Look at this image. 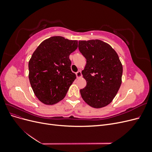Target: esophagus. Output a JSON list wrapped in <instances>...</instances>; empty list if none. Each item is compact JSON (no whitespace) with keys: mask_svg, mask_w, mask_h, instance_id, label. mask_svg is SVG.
<instances>
[{"mask_svg":"<svg viewBox=\"0 0 152 152\" xmlns=\"http://www.w3.org/2000/svg\"><path fill=\"white\" fill-rule=\"evenodd\" d=\"M76 76L77 78H80L82 77V73L80 70L78 71L77 72H76Z\"/></svg>","mask_w":152,"mask_h":152,"instance_id":"1","label":"esophagus"}]
</instances>
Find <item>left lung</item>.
<instances>
[{
	"mask_svg": "<svg viewBox=\"0 0 152 152\" xmlns=\"http://www.w3.org/2000/svg\"><path fill=\"white\" fill-rule=\"evenodd\" d=\"M79 49L86 59L82 73L87 84L80 90L82 99L99 108L111 103L122 83L123 68L118 54L100 40H80Z\"/></svg>",
	"mask_w": 152,
	"mask_h": 152,
	"instance_id": "8db88e82",
	"label": "left lung"
}]
</instances>
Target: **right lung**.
<instances>
[{
  "instance_id": "obj_1",
  "label": "right lung",
  "mask_w": 152,
  "mask_h": 152,
  "mask_svg": "<svg viewBox=\"0 0 152 152\" xmlns=\"http://www.w3.org/2000/svg\"><path fill=\"white\" fill-rule=\"evenodd\" d=\"M77 47V40L54 36L44 40L32 54L28 63L29 80L42 103L54 104L66 94L76 78L69 56Z\"/></svg>"
}]
</instances>
